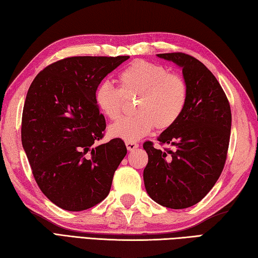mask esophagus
Segmentation results:
<instances>
[{"mask_svg":"<svg viewBox=\"0 0 258 258\" xmlns=\"http://www.w3.org/2000/svg\"><path fill=\"white\" fill-rule=\"evenodd\" d=\"M139 144L136 142H126V148H127L128 151H134L135 149H138Z\"/></svg>","mask_w":258,"mask_h":258,"instance_id":"obj_1","label":"esophagus"}]
</instances>
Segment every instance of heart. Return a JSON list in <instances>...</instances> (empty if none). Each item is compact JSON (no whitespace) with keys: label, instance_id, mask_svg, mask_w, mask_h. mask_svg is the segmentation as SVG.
I'll return each mask as SVG.
<instances>
[{"label":"heart","instance_id":"b5f03b06","mask_svg":"<svg viewBox=\"0 0 258 258\" xmlns=\"http://www.w3.org/2000/svg\"><path fill=\"white\" fill-rule=\"evenodd\" d=\"M120 88L108 82L95 90V103L106 117L117 119L123 112L125 98H138L131 117L112 124L108 133L114 139L136 142L158 130H168L178 122L188 104L189 88L182 76L170 74L163 66L135 60L118 75Z\"/></svg>","mask_w":258,"mask_h":258}]
</instances>
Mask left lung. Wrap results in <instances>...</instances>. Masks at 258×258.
<instances>
[{"label":"left lung","mask_w":258,"mask_h":258,"mask_svg":"<svg viewBox=\"0 0 258 258\" xmlns=\"http://www.w3.org/2000/svg\"><path fill=\"white\" fill-rule=\"evenodd\" d=\"M158 57L182 68L189 97L180 119L158 138L174 150H158L150 141L143 144L149 155L144 185L155 203L184 209L205 198L223 172L230 139V105L218 80L198 59L183 52Z\"/></svg>","instance_id":"1"}]
</instances>
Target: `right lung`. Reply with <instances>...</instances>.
<instances>
[{
	"label": "right lung",
	"instance_id": "right-lung-1",
	"mask_svg": "<svg viewBox=\"0 0 258 258\" xmlns=\"http://www.w3.org/2000/svg\"><path fill=\"white\" fill-rule=\"evenodd\" d=\"M128 58H64L40 72L28 90L22 145L40 190L61 209L82 211L103 201L127 153L119 139L94 143L106 128L95 90Z\"/></svg>",
	"mask_w": 258,
	"mask_h": 258
}]
</instances>
